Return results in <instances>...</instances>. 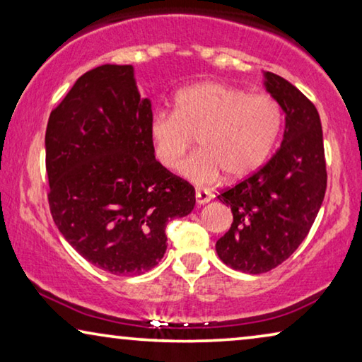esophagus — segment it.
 Returning <instances> with one entry per match:
<instances>
[{
  "mask_svg": "<svg viewBox=\"0 0 362 362\" xmlns=\"http://www.w3.org/2000/svg\"><path fill=\"white\" fill-rule=\"evenodd\" d=\"M210 199H212V194L207 192V191H200V189H197L196 191V202L199 205H204L210 202Z\"/></svg>",
  "mask_w": 362,
  "mask_h": 362,
  "instance_id": "34e87169",
  "label": "esophagus"
}]
</instances>
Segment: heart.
<instances>
[{"label": "heart", "mask_w": 362, "mask_h": 362, "mask_svg": "<svg viewBox=\"0 0 362 362\" xmlns=\"http://www.w3.org/2000/svg\"><path fill=\"white\" fill-rule=\"evenodd\" d=\"M283 127V111L275 98L249 95L223 82H200L175 97V111H158L148 123L153 153L165 168L176 170L197 137L200 150L181 166L197 185L241 180L270 157Z\"/></svg>", "instance_id": "b5f03b06"}]
</instances>
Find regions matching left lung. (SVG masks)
Segmentation results:
<instances>
[{
    "instance_id": "8db88e82",
    "label": "left lung",
    "mask_w": 362,
    "mask_h": 362,
    "mask_svg": "<svg viewBox=\"0 0 362 362\" xmlns=\"http://www.w3.org/2000/svg\"><path fill=\"white\" fill-rule=\"evenodd\" d=\"M265 87L285 111L281 146L262 168L220 192L233 223L215 244L226 265L252 275L275 269L296 251L327 189L324 137L314 103L274 72H265Z\"/></svg>"
}]
</instances>
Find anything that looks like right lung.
I'll return each instance as SVG.
<instances>
[{"label":"right lung","instance_id":"obj_1","mask_svg":"<svg viewBox=\"0 0 362 362\" xmlns=\"http://www.w3.org/2000/svg\"><path fill=\"white\" fill-rule=\"evenodd\" d=\"M152 103L129 64L82 74L48 118V204L54 225L82 257L111 275L153 269L165 228L196 205V191L155 160Z\"/></svg>","mask_w":362,"mask_h":362}]
</instances>
